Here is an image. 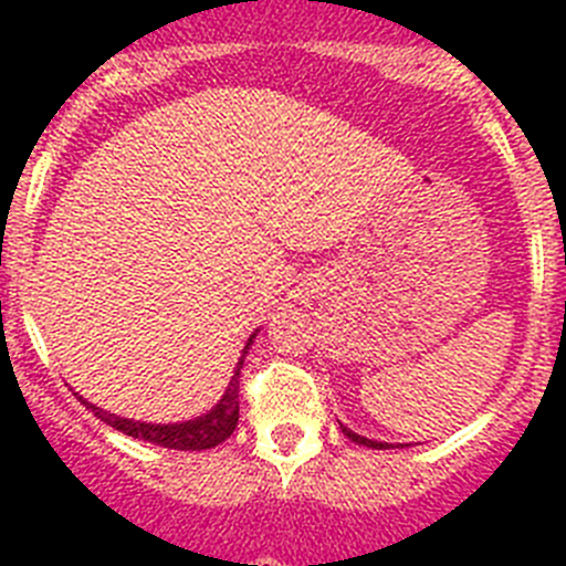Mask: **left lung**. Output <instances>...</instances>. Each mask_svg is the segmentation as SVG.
Segmentation results:
<instances>
[{
  "label": "left lung",
  "instance_id": "1",
  "mask_svg": "<svg viewBox=\"0 0 566 566\" xmlns=\"http://www.w3.org/2000/svg\"><path fill=\"white\" fill-rule=\"evenodd\" d=\"M339 428H343V433H345V437H348V439H352V442L365 444V448H374V451H388V448H391V444H388V442H377V439L359 437V433H354L352 428H345V424H339Z\"/></svg>",
  "mask_w": 566,
  "mask_h": 566
}]
</instances>
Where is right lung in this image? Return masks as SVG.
<instances>
[{"label": "right lung", "mask_w": 566, "mask_h": 566, "mask_svg": "<svg viewBox=\"0 0 566 566\" xmlns=\"http://www.w3.org/2000/svg\"><path fill=\"white\" fill-rule=\"evenodd\" d=\"M260 332V328H258ZM258 332L247 339L243 345V354L238 359V368H234L232 379H229L227 391L223 397L218 399L212 411L201 413V417L187 419V422H169V424H155V422H142V419H127V417H115V413L104 411L98 405L87 402L84 397V405H87L90 411L96 413L102 422H107L109 428L115 431L127 433L133 439H142V442L149 444H161V448H169V451H207V448H214V444H221L223 439H229L238 428V417H240V402H238V377H240V368H243V359L249 354V345L254 343Z\"/></svg>", "instance_id": "add662e5"}]
</instances>
